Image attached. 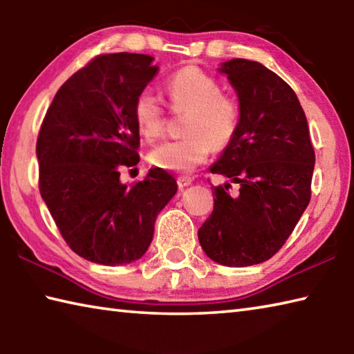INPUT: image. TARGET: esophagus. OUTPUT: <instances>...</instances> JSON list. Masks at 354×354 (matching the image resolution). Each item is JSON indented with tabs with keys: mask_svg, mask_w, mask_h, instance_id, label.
Wrapping results in <instances>:
<instances>
[{
	"mask_svg": "<svg viewBox=\"0 0 354 354\" xmlns=\"http://www.w3.org/2000/svg\"><path fill=\"white\" fill-rule=\"evenodd\" d=\"M190 184H192V179L190 178H187V176H179L178 178V187L179 189L187 187V185H190Z\"/></svg>",
	"mask_w": 354,
	"mask_h": 354,
	"instance_id": "obj_1",
	"label": "esophagus"
}]
</instances>
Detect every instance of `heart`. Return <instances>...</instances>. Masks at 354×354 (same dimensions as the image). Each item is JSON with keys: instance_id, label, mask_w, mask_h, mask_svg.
I'll return each mask as SVG.
<instances>
[{"instance_id": "1", "label": "heart", "mask_w": 354, "mask_h": 354, "mask_svg": "<svg viewBox=\"0 0 354 354\" xmlns=\"http://www.w3.org/2000/svg\"><path fill=\"white\" fill-rule=\"evenodd\" d=\"M170 106L176 112H189L181 140L164 142L148 154L149 164L158 169L190 173L205 162L212 145H230L241 123V106L223 93L221 84L206 71L195 67L179 70L165 84ZM136 128L147 140H156L164 131V109L153 92L142 91L133 106Z\"/></svg>"}]
</instances>
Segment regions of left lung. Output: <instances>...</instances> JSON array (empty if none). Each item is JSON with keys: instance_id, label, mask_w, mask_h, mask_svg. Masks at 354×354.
<instances>
[{"instance_id": "1", "label": "left lung", "mask_w": 354, "mask_h": 354, "mask_svg": "<svg viewBox=\"0 0 354 354\" xmlns=\"http://www.w3.org/2000/svg\"><path fill=\"white\" fill-rule=\"evenodd\" d=\"M241 106V123L211 173L239 184L212 185L214 211L198 230L207 257L226 267L266 262L292 234L310 200L315 154L295 92L247 59L221 62Z\"/></svg>"}]
</instances>
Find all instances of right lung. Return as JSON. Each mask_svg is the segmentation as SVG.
I'll use <instances>...</instances> for the list:
<instances>
[{
    "label": "right lung",
    "instance_id": "right-lung-1",
    "mask_svg": "<svg viewBox=\"0 0 354 354\" xmlns=\"http://www.w3.org/2000/svg\"><path fill=\"white\" fill-rule=\"evenodd\" d=\"M153 61L134 53L95 57L59 88L41 123L40 195L68 247L95 263L140 259L178 190L162 169L131 187L120 181V169L140 160L133 106L158 73Z\"/></svg>",
    "mask_w": 354,
    "mask_h": 354
}]
</instances>
